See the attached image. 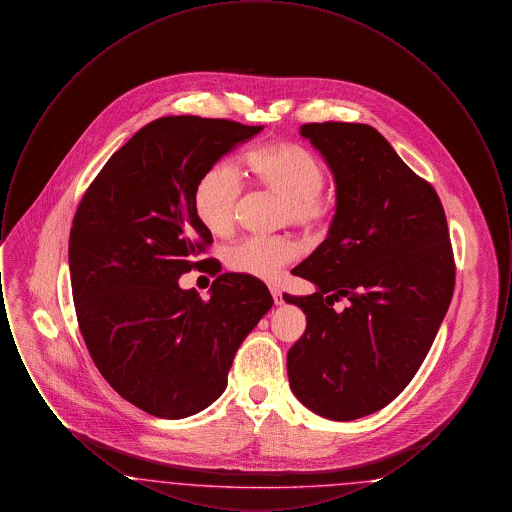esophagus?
I'll return each instance as SVG.
<instances>
[{"label":"esophagus","instance_id":"34e87169","mask_svg":"<svg viewBox=\"0 0 512 512\" xmlns=\"http://www.w3.org/2000/svg\"><path fill=\"white\" fill-rule=\"evenodd\" d=\"M270 293H272V299H274V305H282L284 303V297H282V292L276 288V286H272L270 288Z\"/></svg>","mask_w":512,"mask_h":512}]
</instances>
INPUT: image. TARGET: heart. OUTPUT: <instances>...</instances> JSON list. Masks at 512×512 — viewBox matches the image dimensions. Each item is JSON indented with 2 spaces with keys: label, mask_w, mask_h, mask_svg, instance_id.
<instances>
[{
  "label": "heart",
  "mask_w": 512,
  "mask_h": 512,
  "mask_svg": "<svg viewBox=\"0 0 512 512\" xmlns=\"http://www.w3.org/2000/svg\"><path fill=\"white\" fill-rule=\"evenodd\" d=\"M244 174L251 186L282 197V224L315 236L334 219L336 199L324 190L326 167L307 147L293 142L257 147L244 157ZM242 192V176L230 161L209 165L195 182V217L211 234L226 236ZM295 257L297 244L290 236H247L226 251L228 267L267 282L278 280Z\"/></svg>",
  "instance_id": "1"
}]
</instances>
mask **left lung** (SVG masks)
Segmentation results:
<instances>
[{
    "mask_svg": "<svg viewBox=\"0 0 512 512\" xmlns=\"http://www.w3.org/2000/svg\"><path fill=\"white\" fill-rule=\"evenodd\" d=\"M301 136L336 180L328 236L292 272L317 286L284 295L307 315L288 351L295 397L330 420L376 413L426 359L453 288L455 261L436 190L359 122H309ZM343 296L341 312L333 303Z\"/></svg>",
    "mask_w": 512,
    "mask_h": 512,
    "instance_id": "left-lung-1",
    "label": "left lung"
}]
</instances>
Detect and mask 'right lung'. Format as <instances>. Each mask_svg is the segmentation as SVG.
<instances>
[{"instance_id":"add662e5","label":"right lung","mask_w":512,"mask_h":512,"mask_svg":"<svg viewBox=\"0 0 512 512\" xmlns=\"http://www.w3.org/2000/svg\"><path fill=\"white\" fill-rule=\"evenodd\" d=\"M263 126L163 117L111 155L74 215L69 268L76 318L109 386L146 413L186 418L226 390L245 336L272 307L267 286L224 272L203 301L178 278L211 259L194 213L197 178Z\"/></svg>"}]
</instances>
